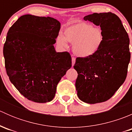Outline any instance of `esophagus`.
<instances>
[{
  "label": "esophagus",
  "instance_id": "1",
  "mask_svg": "<svg viewBox=\"0 0 132 132\" xmlns=\"http://www.w3.org/2000/svg\"><path fill=\"white\" fill-rule=\"evenodd\" d=\"M71 62H72V66H73L75 63V58L72 57V59H71Z\"/></svg>",
  "mask_w": 132,
  "mask_h": 132
}]
</instances>
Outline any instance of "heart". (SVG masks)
Instances as JSON below:
<instances>
[{
  "instance_id": "heart-1",
  "label": "heart",
  "mask_w": 132,
  "mask_h": 132,
  "mask_svg": "<svg viewBox=\"0 0 132 132\" xmlns=\"http://www.w3.org/2000/svg\"><path fill=\"white\" fill-rule=\"evenodd\" d=\"M57 43L67 46V41L73 44L72 50L75 55L82 58L93 56L99 50L103 41V31L99 27L89 23L76 22L66 27L64 36H58Z\"/></svg>"
}]
</instances>
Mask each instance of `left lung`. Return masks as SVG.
I'll return each mask as SVG.
<instances>
[{
  "instance_id": "1",
  "label": "left lung",
  "mask_w": 132,
  "mask_h": 132,
  "mask_svg": "<svg viewBox=\"0 0 132 132\" xmlns=\"http://www.w3.org/2000/svg\"><path fill=\"white\" fill-rule=\"evenodd\" d=\"M103 31L100 48L89 57H77L73 68L78 98L90 104L110 99L125 82L130 61V39L120 18L109 13H93L84 17Z\"/></svg>"
}]
</instances>
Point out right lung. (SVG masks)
Segmentation results:
<instances>
[{
    "label": "right lung",
    "mask_w": 132,
    "mask_h": 132,
    "mask_svg": "<svg viewBox=\"0 0 132 132\" xmlns=\"http://www.w3.org/2000/svg\"><path fill=\"white\" fill-rule=\"evenodd\" d=\"M60 29L55 18L25 14L9 29L3 48L6 73L29 100H52L58 83L71 67L70 54L54 48Z\"/></svg>",
    "instance_id": "right-lung-1"
}]
</instances>
